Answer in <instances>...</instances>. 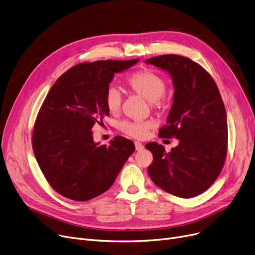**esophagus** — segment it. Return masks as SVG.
<instances>
[{
	"label": "esophagus",
	"instance_id": "esophagus-1",
	"mask_svg": "<svg viewBox=\"0 0 255 255\" xmlns=\"http://www.w3.org/2000/svg\"><path fill=\"white\" fill-rule=\"evenodd\" d=\"M134 145H135V149L137 150V151H140V150L144 149V145L140 142H134Z\"/></svg>",
	"mask_w": 255,
	"mask_h": 255
}]
</instances>
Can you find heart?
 Instances as JSON below:
<instances>
[{
	"mask_svg": "<svg viewBox=\"0 0 255 255\" xmlns=\"http://www.w3.org/2000/svg\"><path fill=\"white\" fill-rule=\"evenodd\" d=\"M128 88L152 103L156 108L163 106L162 97L166 90V81L150 69L135 71L127 79ZM105 104L110 112H118L122 105V93L116 86H109L105 93ZM121 132L134 138H144L153 127L150 121H124L119 124Z\"/></svg>",
	"mask_w": 255,
	"mask_h": 255,
	"instance_id": "b5f03b06",
	"label": "heart"
}]
</instances>
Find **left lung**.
Wrapping results in <instances>:
<instances>
[{
    "label": "left lung",
    "instance_id": "obj_1",
    "mask_svg": "<svg viewBox=\"0 0 255 255\" xmlns=\"http://www.w3.org/2000/svg\"><path fill=\"white\" fill-rule=\"evenodd\" d=\"M146 63L171 75L173 104L158 136L180 140L170 152L155 142L146 144L153 155L148 174L164 191L189 199L208 189L224 167L228 146L224 103L211 75L189 58L164 54Z\"/></svg>",
    "mask_w": 255,
    "mask_h": 255
}]
</instances>
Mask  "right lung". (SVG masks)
<instances>
[{
	"label": "right lung",
	"mask_w": 255,
	"mask_h": 255,
	"mask_svg": "<svg viewBox=\"0 0 255 255\" xmlns=\"http://www.w3.org/2000/svg\"><path fill=\"white\" fill-rule=\"evenodd\" d=\"M137 62L78 64L47 94L34 123L32 148L47 182L61 195L86 202L107 191L133 153L132 140L116 136L109 146L99 145L91 129L109 115L105 93L113 75Z\"/></svg>",
	"instance_id": "add662e5"
}]
</instances>
